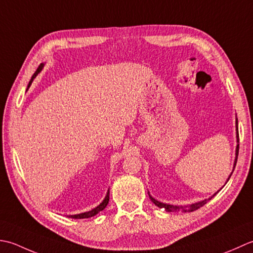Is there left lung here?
Masks as SVG:
<instances>
[{
	"instance_id": "left-lung-1",
	"label": "left lung",
	"mask_w": 253,
	"mask_h": 253,
	"mask_svg": "<svg viewBox=\"0 0 253 253\" xmlns=\"http://www.w3.org/2000/svg\"><path fill=\"white\" fill-rule=\"evenodd\" d=\"M236 130H237V142H239V133H238V121H237V119H236ZM238 153H239V144H237V148H236V159H235V164H234V169H235V166H236V164H237V158H238ZM231 174H233V172L230 173V176ZM230 176H229V178H230ZM229 178H228V180H229ZM227 180V181H228ZM219 191V190H218ZM217 191V192H218ZM216 192V193H217ZM215 193V194H216ZM149 194V193H148ZM214 194V195H215ZM214 195H212V197L211 198H209V199H205V200H203V201H200V202H198V203H194V204H191V205H185V206H177V205H170V204H166V203H162V202H158L157 200H155L154 199L153 197H151V195H149V199L152 200V202L155 204V205H157L158 208H161V209H165V211H166V212H177V211H182V212H193V211H197L198 209H200V208H202L203 205H205L206 203L209 202V201L212 199Z\"/></svg>"
}]
</instances>
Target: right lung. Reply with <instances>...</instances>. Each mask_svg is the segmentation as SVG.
<instances>
[{
    "label": "right lung",
    "instance_id": "right-lung-1",
    "mask_svg": "<svg viewBox=\"0 0 253 253\" xmlns=\"http://www.w3.org/2000/svg\"><path fill=\"white\" fill-rule=\"evenodd\" d=\"M42 66H43V64H41V65H39V68L37 69V71L35 72V74L33 75V77H32V80L29 81V84H28V88H29V86L32 85V83H33V81H34V79L36 76H37V74L39 73V72L41 71V69H42ZM108 202H109V190H108V192H107V195H106V198L104 199V201H102V202L97 206V208H95V209H92L91 211H89V212H85V213H81V214H76V215H70L69 217H71V218H75V219H81V218H89V217H92V216H95L96 214H98L99 212H101L102 210H104L106 206H107V204H108Z\"/></svg>",
    "mask_w": 253,
    "mask_h": 253
}]
</instances>
